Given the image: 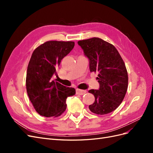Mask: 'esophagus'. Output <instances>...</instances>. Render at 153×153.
Returning <instances> with one entry per match:
<instances>
[{"label":"esophagus","mask_w":153,"mask_h":153,"mask_svg":"<svg viewBox=\"0 0 153 153\" xmlns=\"http://www.w3.org/2000/svg\"><path fill=\"white\" fill-rule=\"evenodd\" d=\"M76 94H78V95H84V94H85L86 93L87 91H84V90H81V89H77L76 90Z\"/></svg>","instance_id":"obj_1"}]
</instances>
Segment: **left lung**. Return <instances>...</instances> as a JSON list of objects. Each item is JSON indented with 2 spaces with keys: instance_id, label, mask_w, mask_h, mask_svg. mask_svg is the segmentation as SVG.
Returning <instances> with one entry per match:
<instances>
[{
  "instance_id": "1",
  "label": "left lung",
  "mask_w": 153,
  "mask_h": 153,
  "mask_svg": "<svg viewBox=\"0 0 153 153\" xmlns=\"http://www.w3.org/2000/svg\"><path fill=\"white\" fill-rule=\"evenodd\" d=\"M78 44L89 60L90 71L98 73L100 89L89 91L95 98L89 110L98 115L113 112L122 103L128 89V72L121 56L113 45L99 38L81 40Z\"/></svg>"
}]
</instances>
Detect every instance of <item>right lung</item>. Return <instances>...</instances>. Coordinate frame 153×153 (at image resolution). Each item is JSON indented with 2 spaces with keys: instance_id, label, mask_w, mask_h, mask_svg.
I'll list each match as a JSON object with an SVG mask.
<instances>
[{
  "instance_id": "right-lung-1",
  "label": "right lung",
  "mask_w": 153,
  "mask_h": 153,
  "mask_svg": "<svg viewBox=\"0 0 153 153\" xmlns=\"http://www.w3.org/2000/svg\"><path fill=\"white\" fill-rule=\"evenodd\" d=\"M75 46L73 41H49L36 48L27 67L26 88L34 109L46 117H59L66 109L68 97L75 89L52 80L61 60Z\"/></svg>"
}]
</instances>
